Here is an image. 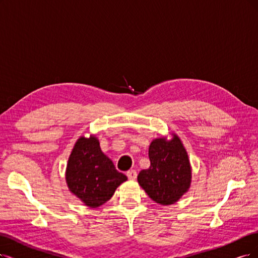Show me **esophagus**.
Listing matches in <instances>:
<instances>
[{
    "label": "esophagus",
    "mask_w": 258,
    "mask_h": 258,
    "mask_svg": "<svg viewBox=\"0 0 258 258\" xmlns=\"http://www.w3.org/2000/svg\"><path fill=\"white\" fill-rule=\"evenodd\" d=\"M126 175H127V177H128L130 179H135V178L137 177L136 170H130V171H127Z\"/></svg>",
    "instance_id": "esophagus-1"
}]
</instances>
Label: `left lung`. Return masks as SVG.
<instances>
[{
    "label": "left lung",
    "instance_id": "1",
    "mask_svg": "<svg viewBox=\"0 0 258 258\" xmlns=\"http://www.w3.org/2000/svg\"><path fill=\"white\" fill-rule=\"evenodd\" d=\"M149 158L150 167L137 176L139 185L156 203H175L191 182L189 159L182 142L177 136L169 141L155 139L150 145Z\"/></svg>",
    "mask_w": 258,
    "mask_h": 258
}]
</instances>
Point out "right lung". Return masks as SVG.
<instances>
[{
  "label": "right lung",
  "instance_id": "obj_1",
  "mask_svg": "<svg viewBox=\"0 0 258 258\" xmlns=\"http://www.w3.org/2000/svg\"><path fill=\"white\" fill-rule=\"evenodd\" d=\"M67 184L89 207H98L112 197L126 175L119 172L105 155L95 137H81L76 142L67 167Z\"/></svg>",
  "mask_w": 258,
  "mask_h": 258
}]
</instances>
